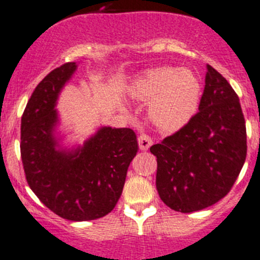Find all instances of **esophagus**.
Segmentation results:
<instances>
[{
    "instance_id": "obj_1",
    "label": "esophagus",
    "mask_w": 260,
    "mask_h": 260,
    "mask_svg": "<svg viewBox=\"0 0 260 260\" xmlns=\"http://www.w3.org/2000/svg\"><path fill=\"white\" fill-rule=\"evenodd\" d=\"M153 145V140H151L150 136H147V135H141L139 137V147H140V150L142 151H146L149 147Z\"/></svg>"
}]
</instances>
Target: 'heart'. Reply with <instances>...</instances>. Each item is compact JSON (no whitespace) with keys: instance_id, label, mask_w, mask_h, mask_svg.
Segmentation results:
<instances>
[{"instance_id":"heart-1","label":"heart","mask_w":260,"mask_h":260,"mask_svg":"<svg viewBox=\"0 0 260 260\" xmlns=\"http://www.w3.org/2000/svg\"><path fill=\"white\" fill-rule=\"evenodd\" d=\"M129 92L140 101L149 102V116L156 127L175 132L196 113L201 83L189 69L158 67L136 79Z\"/></svg>"}]
</instances>
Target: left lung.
<instances>
[{"mask_svg": "<svg viewBox=\"0 0 260 260\" xmlns=\"http://www.w3.org/2000/svg\"><path fill=\"white\" fill-rule=\"evenodd\" d=\"M198 110L179 132L150 147L159 197L179 212L203 210L225 197L246 159L238 95L210 64Z\"/></svg>", "mask_w": 260, "mask_h": 260, "instance_id": "obj_1", "label": "left lung"}]
</instances>
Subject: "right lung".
I'll use <instances>...</instances> for the list:
<instances>
[{"mask_svg": "<svg viewBox=\"0 0 260 260\" xmlns=\"http://www.w3.org/2000/svg\"><path fill=\"white\" fill-rule=\"evenodd\" d=\"M76 70L66 63L36 86L22 116L20 154L37 198L63 219L85 221L115 207L139 146L132 129L113 127L98 128L83 145H63L57 104Z\"/></svg>", "mask_w": 260, "mask_h": 260, "instance_id": "add662e5", "label": "right lung"}]
</instances>
